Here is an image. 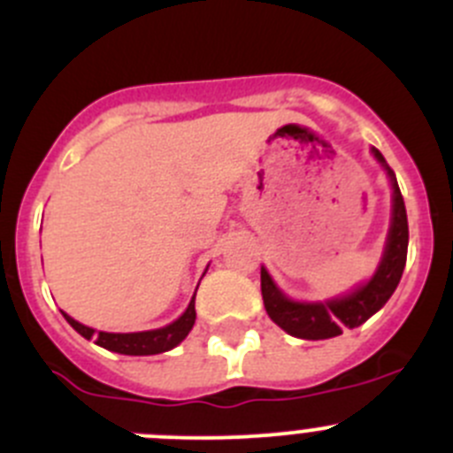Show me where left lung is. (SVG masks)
<instances>
[{"mask_svg":"<svg viewBox=\"0 0 453 453\" xmlns=\"http://www.w3.org/2000/svg\"><path fill=\"white\" fill-rule=\"evenodd\" d=\"M371 151H373L378 163L382 165L384 172L388 174L393 189L391 227H388L387 248H384L382 261H380L373 277L366 284L357 286L353 293L312 303L293 302V299L286 297L277 288V284L273 281L268 270L261 268V295H264L265 312L288 335L302 337V340H328V337L342 335L344 328H355L365 324L371 315H375L388 302L393 290L398 288L404 264H407V210H404V198L400 194L398 180H395L393 169L388 167L384 156L375 147Z\"/></svg>","mask_w":453,"mask_h":453,"instance_id":"1","label":"left lung"}]
</instances>
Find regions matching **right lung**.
<instances>
[{
  "label": "right lung",
  "instance_id": "add662e5",
  "mask_svg": "<svg viewBox=\"0 0 453 453\" xmlns=\"http://www.w3.org/2000/svg\"><path fill=\"white\" fill-rule=\"evenodd\" d=\"M196 297V293H194ZM194 297L189 302L188 311L176 319V322L167 324L163 328H156V331H142V333H104V331H93V328L84 326V324L75 322L73 317L65 315L66 322L84 337V340H96V344L103 346V349L113 350V353L120 355H156L165 353V350H172L174 346H179L180 342L188 337V333L192 331L194 322H196V311H194Z\"/></svg>",
  "mask_w": 453,
  "mask_h": 453
}]
</instances>
